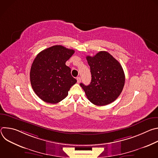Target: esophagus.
Listing matches in <instances>:
<instances>
[{
    "label": "esophagus",
    "mask_w": 158,
    "mask_h": 158,
    "mask_svg": "<svg viewBox=\"0 0 158 158\" xmlns=\"http://www.w3.org/2000/svg\"><path fill=\"white\" fill-rule=\"evenodd\" d=\"M81 77H77V83H80V82H81Z\"/></svg>",
    "instance_id": "1"
}]
</instances>
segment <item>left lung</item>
Instances as JSON below:
<instances>
[{
	"label": "left lung",
	"instance_id": "1",
	"mask_svg": "<svg viewBox=\"0 0 158 158\" xmlns=\"http://www.w3.org/2000/svg\"><path fill=\"white\" fill-rule=\"evenodd\" d=\"M91 82L88 85L81 83L87 99L96 106L114 102L121 94L125 83V75L120 63L106 51L94 56H87Z\"/></svg>",
	"mask_w": 158,
	"mask_h": 158
}]
</instances>
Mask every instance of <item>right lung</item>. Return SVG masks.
<instances>
[{
    "mask_svg": "<svg viewBox=\"0 0 158 158\" xmlns=\"http://www.w3.org/2000/svg\"><path fill=\"white\" fill-rule=\"evenodd\" d=\"M74 52L56 45L43 50L35 57L31 68L30 80L34 91L44 102H59L76 83L71 68L65 65Z\"/></svg>",
    "mask_w": 158,
    "mask_h": 158,
    "instance_id": "right-lung-1",
    "label": "right lung"
}]
</instances>
